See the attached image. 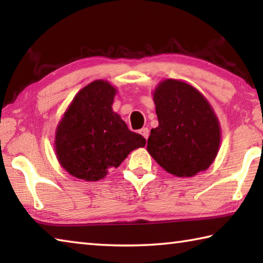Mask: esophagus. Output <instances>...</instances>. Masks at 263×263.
I'll return each instance as SVG.
<instances>
[{"label": "esophagus", "instance_id": "1", "mask_svg": "<svg viewBox=\"0 0 263 263\" xmlns=\"http://www.w3.org/2000/svg\"><path fill=\"white\" fill-rule=\"evenodd\" d=\"M140 135L145 138V139H148V136H149V130L148 127H142L140 130Z\"/></svg>", "mask_w": 263, "mask_h": 263}]
</instances>
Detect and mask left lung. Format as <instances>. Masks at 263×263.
<instances>
[{
    "label": "left lung",
    "mask_w": 263,
    "mask_h": 263,
    "mask_svg": "<svg viewBox=\"0 0 263 263\" xmlns=\"http://www.w3.org/2000/svg\"><path fill=\"white\" fill-rule=\"evenodd\" d=\"M159 126L151 130L147 151L173 175L194 176L215 160L219 123L209 102L190 84L164 80L154 92Z\"/></svg>",
    "instance_id": "8db88e82"
}]
</instances>
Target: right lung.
I'll return each instance as SVG.
<instances>
[{
    "instance_id": "add662e5",
    "label": "right lung",
    "mask_w": 263,
    "mask_h": 263,
    "mask_svg": "<svg viewBox=\"0 0 263 263\" xmlns=\"http://www.w3.org/2000/svg\"><path fill=\"white\" fill-rule=\"evenodd\" d=\"M116 89L97 80L80 90L57 128L55 151L61 166L84 181L103 179L146 139L127 128L112 111Z\"/></svg>"
}]
</instances>
